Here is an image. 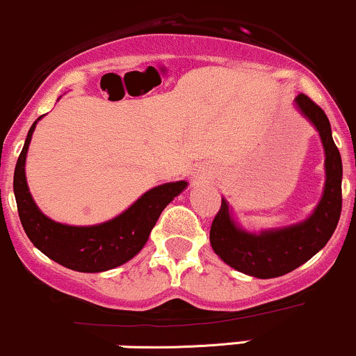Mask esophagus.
<instances>
[{
    "label": "esophagus",
    "instance_id": "obj_1",
    "mask_svg": "<svg viewBox=\"0 0 356 356\" xmlns=\"http://www.w3.org/2000/svg\"><path fill=\"white\" fill-rule=\"evenodd\" d=\"M208 177V174H206V172H196V174H194V179H196V181H202V179H206Z\"/></svg>",
    "mask_w": 356,
    "mask_h": 356
}]
</instances>
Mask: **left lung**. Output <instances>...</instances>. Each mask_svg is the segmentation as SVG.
<instances>
[{
  "label": "left lung",
  "mask_w": 356,
  "mask_h": 356,
  "mask_svg": "<svg viewBox=\"0 0 356 356\" xmlns=\"http://www.w3.org/2000/svg\"><path fill=\"white\" fill-rule=\"evenodd\" d=\"M296 103L318 128L326 152V186L314 214L299 225L252 235L236 228L229 218L228 204L222 199L211 225L209 240L216 255L238 272L259 279L286 275L306 264L330 241L341 214L343 165L341 155L331 136L330 120L306 95H299Z\"/></svg>",
  "instance_id": "1"
}]
</instances>
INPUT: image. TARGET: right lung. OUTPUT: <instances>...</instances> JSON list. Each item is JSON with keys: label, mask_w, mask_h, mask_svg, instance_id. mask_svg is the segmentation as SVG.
Returning <instances> with one entry per match:
<instances>
[{"label": "right lung", "mask_w": 356, "mask_h": 356, "mask_svg": "<svg viewBox=\"0 0 356 356\" xmlns=\"http://www.w3.org/2000/svg\"><path fill=\"white\" fill-rule=\"evenodd\" d=\"M35 124L37 121L26 135L13 177L18 216L30 241L49 259L77 272H104L134 259L147 243L160 213L186 189L187 182H169L154 187L123 214L103 225H60L40 213L26 186L25 159Z\"/></svg>", "instance_id": "1"}]
</instances>
